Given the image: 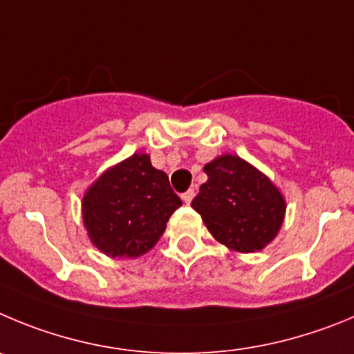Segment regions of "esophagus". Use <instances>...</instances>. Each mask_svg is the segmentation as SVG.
Instances as JSON below:
<instances>
[{"label":"esophagus","mask_w":354,"mask_h":354,"mask_svg":"<svg viewBox=\"0 0 354 354\" xmlns=\"http://www.w3.org/2000/svg\"><path fill=\"white\" fill-rule=\"evenodd\" d=\"M194 196H196V190L190 189V190H187V192L181 194V199H183V203H187V205H190V201L194 199Z\"/></svg>","instance_id":"34e87169"}]
</instances>
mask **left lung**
Masks as SVG:
<instances>
[{
  "instance_id": "8db88e82",
  "label": "left lung",
  "mask_w": 354,
  "mask_h": 354,
  "mask_svg": "<svg viewBox=\"0 0 354 354\" xmlns=\"http://www.w3.org/2000/svg\"><path fill=\"white\" fill-rule=\"evenodd\" d=\"M192 208L216 241L238 252H256L273 240L284 221V197L268 178L240 157L222 155L205 165Z\"/></svg>"
}]
</instances>
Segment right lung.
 <instances>
[{
	"mask_svg": "<svg viewBox=\"0 0 354 354\" xmlns=\"http://www.w3.org/2000/svg\"><path fill=\"white\" fill-rule=\"evenodd\" d=\"M181 199L149 157L136 153L102 174L82 199V218L95 247L111 257H138L160 236Z\"/></svg>",
	"mask_w": 354,
	"mask_h": 354,
	"instance_id": "right-lung-1",
	"label": "right lung"
}]
</instances>
